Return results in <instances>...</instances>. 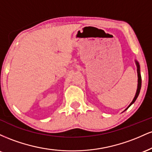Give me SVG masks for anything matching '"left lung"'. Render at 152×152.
Wrapping results in <instances>:
<instances>
[{
    "label": "left lung",
    "instance_id": "left-lung-1",
    "mask_svg": "<svg viewBox=\"0 0 152 152\" xmlns=\"http://www.w3.org/2000/svg\"><path fill=\"white\" fill-rule=\"evenodd\" d=\"M136 64H137V74H138V86H137V93H136V95H135V96H134L133 101H132V103H131L130 105L128 106V108L129 107V106L132 105V104H134V103L135 102L136 99H137L138 96H139V92H140L141 86H142V78H141V75H140V68H139V63L137 61H136ZM128 108H126V109H125V110L128 109Z\"/></svg>",
    "mask_w": 152,
    "mask_h": 152
}]
</instances>
